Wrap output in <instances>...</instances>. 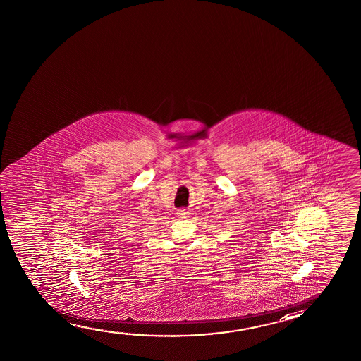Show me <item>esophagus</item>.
Instances as JSON below:
<instances>
[{
    "instance_id": "1",
    "label": "esophagus",
    "mask_w": 361,
    "mask_h": 361,
    "mask_svg": "<svg viewBox=\"0 0 361 361\" xmlns=\"http://www.w3.org/2000/svg\"><path fill=\"white\" fill-rule=\"evenodd\" d=\"M176 214H178V217H180V219H188V212L186 211V209H178V212H176Z\"/></svg>"
}]
</instances>
